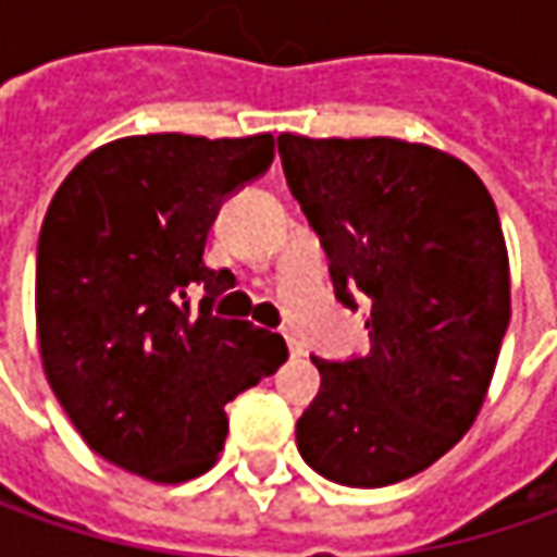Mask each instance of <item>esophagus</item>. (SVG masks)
I'll use <instances>...</instances> for the list:
<instances>
[{
    "label": "esophagus",
    "instance_id": "1",
    "mask_svg": "<svg viewBox=\"0 0 557 557\" xmlns=\"http://www.w3.org/2000/svg\"><path fill=\"white\" fill-rule=\"evenodd\" d=\"M285 341H288V354L290 356H304V344H300V341H297L294 334L285 332Z\"/></svg>",
    "mask_w": 557,
    "mask_h": 557
}]
</instances>
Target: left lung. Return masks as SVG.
Instances as JSON below:
<instances>
[{
    "label": "left lung",
    "mask_w": 557,
    "mask_h": 557,
    "mask_svg": "<svg viewBox=\"0 0 557 557\" xmlns=\"http://www.w3.org/2000/svg\"><path fill=\"white\" fill-rule=\"evenodd\" d=\"M290 195L329 257L334 297L366 307L369 354L312 356L322 387L297 449L341 486H387L474 424L503 347L508 253L478 173L399 139L278 136Z\"/></svg>",
    "instance_id": "1"
}]
</instances>
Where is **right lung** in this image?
<instances>
[{"instance_id":"obj_1","label":"right lung","mask_w":557,"mask_h":557,"mask_svg":"<svg viewBox=\"0 0 557 557\" xmlns=\"http://www.w3.org/2000/svg\"><path fill=\"white\" fill-rule=\"evenodd\" d=\"M272 158L269 133L129 136L54 191L36 247L42 369L79 437L123 471L203 474L223 449L225 403L288 359L282 334L213 315L235 275L203 267L223 201Z\"/></svg>"}]
</instances>
